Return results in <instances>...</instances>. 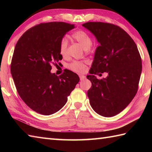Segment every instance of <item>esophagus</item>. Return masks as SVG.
I'll use <instances>...</instances> for the list:
<instances>
[{
  "label": "esophagus",
  "instance_id": "esophagus-1",
  "mask_svg": "<svg viewBox=\"0 0 152 152\" xmlns=\"http://www.w3.org/2000/svg\"><path fill=\"white\" fill-rule=\"evenodd\" d=\"M79 77H80V80H83L86 78V76L83 75V74H79Z\"/></svg>",
  "mask_w": 152,
  "mask_h": 152
}]
</instances>
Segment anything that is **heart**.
Here are the masks:
<instances>
[{
    "label": "heart",
    "instance_id": "obj_1",
    "mask_svg": "<svg viewBox=\"0 0 152 152\" xmlns=\"http://www.w3.org/2000/svg\"><path fill=\"white\" fill-rule=\"evenodd\" d=\"M72 37L74 40L78 42L83 48V49L87 50L91 46L92 40L89 34L83 30L77 31L72 34ZM68 41L66 38H63L60 41L59 44V53L62 56H65L67 53ZM68 67L70 70L76 71V72H82L86 68V63L83 61H74L69 64Z\"/></svg>",
    "mask_w": 152,
    "mask_h": 152
}]
</instances>
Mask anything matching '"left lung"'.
Returning a JSON list of instances; mask_svg holds the SVG:
<instances>
[{"label": "left lung", "mask_w": 152, "mask_h": 152, "mask_svg": "<svg viewBox=\"0 0 152 152\" xmlns=\"http://www.w3.org/2000/svg\"><path fill=\"white\" fill-rule=\"evenodd\" d=\"M99 43L89 75L92 86L88 91L90 105L104 117H112L127 107L137 94L142 72V60L136 44L121 28L108 23L82 25ZM107 72L99 80L95 74Z\"/></svg>", "instance_id": "1"}]
</instances>
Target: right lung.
<instances>
[{"instance_id":"right-lung-1","label":"right lung","mask_w":152,"mask_h":152,"mask_svg":"<svg viewBox=\"0 0 152 152\" xmlns=\"http://www.w3.org/2000/svg\"><path fill=\"white\" fill-rule=\"evenodd\" d=\"M74 28L64 22L40 23L25 32L15 46L10 70L16 89L25 104L40 114L62 108L80 81L69 70L59 76L51 72V64L63 59L61 40Z\"/></svg>"}]
</instances>
